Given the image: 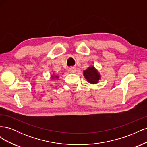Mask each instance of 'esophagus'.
I'll return each mask as SVG.
<instances>
[{
	"mask_svg": "<svg viewBox=\"0 0 147 147\" xmlns=\"http://www.w3.org/2000/svg\"><path fill=\"white\" fill-rule=\"evenodd\" d=\"M69 70L72 73H75L76 72V69H75V67H70L69 68Z\"/></svg>",
	"mask_w": 147,
	"mask_h": 147,
	"instance_id": "esophagus-1",
	"label": "esophagus"
}]
</instances>
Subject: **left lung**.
Masks as SVG:
<instances>
[{"mask_svg": "<svg viewBox=\"0 0 147 147\" xmlns=\"http://www.w3.org/2000/svg\"><path fill=\"white\" fill-rule=\"evenodd\" d=\"M83 75L87 81L91 84H96L100 79V75L94 67H90L83 71Z\"/></svg>", "mask_w": 147, "mask_h": 147, "instance_id": "left-lung-1", "label": "left lung"}]
</instances>
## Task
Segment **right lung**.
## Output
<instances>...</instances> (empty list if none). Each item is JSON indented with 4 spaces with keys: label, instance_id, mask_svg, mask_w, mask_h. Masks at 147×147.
<instances>
[{
    "label": "right lung",
    "instance_id": "1",
    "mask_svg": "<svg viewBox=\"0 0 147 147\" xmlns=\"http://www.w3.org/2000/svg\"><path fill=\"white\" fill-rule=\"evenodd\" d=\"M51 77H52V78H53H53H54V77H53V76H51ZM55 78H58L59 77H58V76H55Z\"/></svg>",
    "mask_w": 147,
    "mask_h": 147
}]
</instances>
